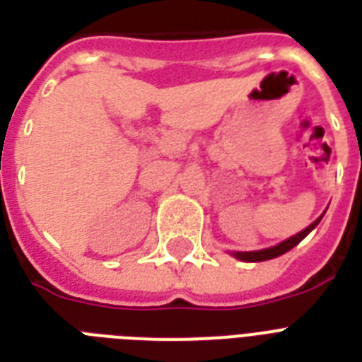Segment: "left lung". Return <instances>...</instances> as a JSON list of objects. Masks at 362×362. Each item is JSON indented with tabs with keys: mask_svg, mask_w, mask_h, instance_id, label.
<instances>
[{
	"mask_svg": "<svg viewBox=\"0 0 362 362\" xmlns=\"http://www.w3.org/2000/svg\"><path fill=\"white\" fill-rule=\"evenodd\" d=\"M321 218H323V216H320L314 223H310L306 229H303V231L297 233V235H293V237H289L287 240L280 242V244H276V246L264 247V250H255V252H233V255L237 259H240V261H246V263H257V261H267V259H274L278 257V255H284V253L289 252L291 247L297 246L298 242L303 240L310 231H314L315 226L321 221Z\"/></svg>",
	"mask_w": 362,
	"mask_h": 362,
	"instance_id": "obj_1",
	"label": "left lung"
}]
</instances>
